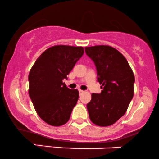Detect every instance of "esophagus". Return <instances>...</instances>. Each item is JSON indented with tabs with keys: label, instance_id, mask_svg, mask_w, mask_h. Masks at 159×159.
<instances>
[{
	"label": "esophagus",
	"instance_id": "1",
	"mask_svg": "<svg viewBox=\"0 0 159 159\" xmlns=\"http://www.w3.org/2000/svg\"><path fill=\"white\" fill-rule=\"evenodd\" d=\"M83 90H82V89H79V93H80V94H81V93H83Z\"/></svg>",
	"mask_w": 159,
	"mask_h": 159
}]
</instances>
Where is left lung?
<instances>
[{
	"instance_id": "1",
	"label": "left lung",
	"mask_w": 159,
	"mask_h": 159,
	"mask_svg": "<svg viewBox=\"0 0 159 159\" xmlns=\"http://www.w3.org/2000/svg\"><path fill=\"white\" fill-rule=\"evenodd\" d=\"M97 71L102 92L93 93L87 104L89 119L99 126H109L119 120L129 107L134 95L135 76L123 55L110 46L85 47Z\"/></svg>"
}]
</instances>
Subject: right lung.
<instances>
[{"instance_id":"add662e5","label":"right lung","mask_w":159,"mask_h":159,"mask_svg":"<svg viewBox=\"0 0 159 159\" xmlns=\"http://www.w3.org/2000/svg\"><path fill=\"white\" fill-rule=\"evenodd\" d=\"M84 53L82 47L57 45L37 58L28 76L29 96L38 116L53 126L70 119L79 99L77 89L66 87L63 80Z\"/></svg>"}]
</instances>
